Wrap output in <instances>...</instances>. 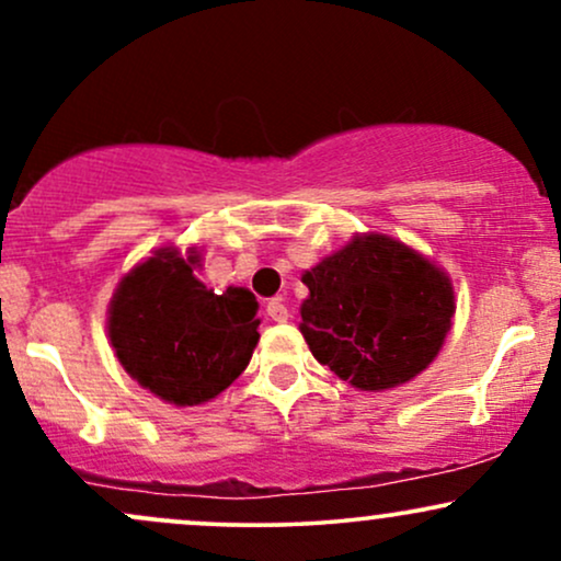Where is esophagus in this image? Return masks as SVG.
Here are the masks:
<instances>
[{
	"label": "esophagus",
	"instance_id": "34e87169",
	"mask_svg": "<svg viewBox=\"0 0 561 561\" xmlns=\"http://www.w3.org/2000/svg\"><path fill=\"white\" fill-rule=\"evenodd\" d=\"M266 313H268V317H272L274 321H287V317H289V311H287L285 300H282V298H274V300H268V306H266Z\"/></svg>",
	"mask_w": 561,
	"mask_h": 561
}]
</instances>
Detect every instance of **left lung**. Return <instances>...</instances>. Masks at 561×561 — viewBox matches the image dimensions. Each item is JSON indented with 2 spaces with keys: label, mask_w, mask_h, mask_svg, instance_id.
Segmentation results:
<instances>
[{
  "label": "left lung",
  "mask_w": 561,
  "mask_h": 561,
  "mask_svg": "<svg viewBox=\"0 0 561 561\" xmlns=\"http://www.w3.org/2000/svg\"><path fill=\"white\" fill-rule=\"evenodd\" d=\"M300 332L358 390H390L433 364L456 311L443 268L388 234H358L302 274Z\"/></svg>",
  "instance_id": "8db88e82"
}]
</instances>
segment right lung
Masks as SVG:
<instances>
[{"label": "right lung", "instance_id": "add662e5", "mask_svg": "<svg viewBox=\"0 0 561 561\" xmlns=\"http://www.w3.org/2000/svg\"><path fill=\"white\" fill-rule=\"evenodd\" d=\"M199 253L160 248L115 287L107 337L141 388L173 405H197L227 390L259 343V302L244 287L216 295L197 279Z\"/></svg>", "mask_w": 561, "mask_h": 561}]
</instances>
